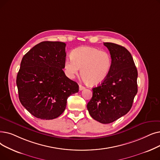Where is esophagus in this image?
Wrapping results in <instances>:
<instances>
[{"instance_id":"34e87169","label":"esophagus","mask_w":160,"mask_h":160,"mask_svg":"<svg viewBox=\"0 0 160 160\" xmlns=\"http://www.w3.org/2000/svg\"><path fill=\"white\" fill-rule=\"evenodd\" d=\"M84 89H85V87H84V86H82V85H79V89L80 90V91H82V90Z\"/></svg>"}]
</instances>
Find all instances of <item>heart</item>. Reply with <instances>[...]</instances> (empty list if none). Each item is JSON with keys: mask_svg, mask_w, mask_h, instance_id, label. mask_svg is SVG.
I'll return each mask as SVG.
<instances>
[{"mask_svg": "<svg viewBox=\"0 0 160 160\" xmlns=\"http://www.w3.org/2000/svg\"><path fill=\"white\" fill-rule=\"evenodd\" d=\"M112 67V58L105 51L97 48L82 46L71 53V58L64 63L65 73L69 78L78 74L81 68V76L90 86H97L105 80Z\"/></svg>", "mask_w": 160, "mask_h": 160, "instance_id": "1", "label": "heart"}]
</instances>
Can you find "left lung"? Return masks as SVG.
Returning a JSON list of instances; mask_svg holds the SVG:
<instances>
[{
    "label": "left lung",
    "instance_id": "8db88e82",
    "mask_svg": "<svg viewBox=\"0 0 160 160\" xmlns=\"http://www.w3.org/2000/svg\"><path fill=\"white\" fill-rule=\"evenodd\" d=\"M112 58V67L105 80L93 88L87 105L93 118L110 123L126 114L137 93L138 72L130 52L122 46L104 42Z\"/></svg>",
    "mask_w": 160,
    "mask_h": 160
}]
</instances>
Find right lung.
Returning a JSON list of instances; mask_svg holds the SVG:
<instances>
[{
	"mask_svg": "<svg viewBox=\"0 0 160 160\" xmlns=\"http://www.w3.org/2000/svg\"><path fill=\"white\" fill-rule=\"evenodd\" d=\"M66 44L44 41L22 58L17 75L19 99L34 117L52 120L66 108L68 97L77 93V83L67 77L63 68Z\"/></svg>",
	"mask_w": 160,
	"mask_h": 160,
	"instance_id": "obj_1",
	"label": "right lung"
}]
</instances>
